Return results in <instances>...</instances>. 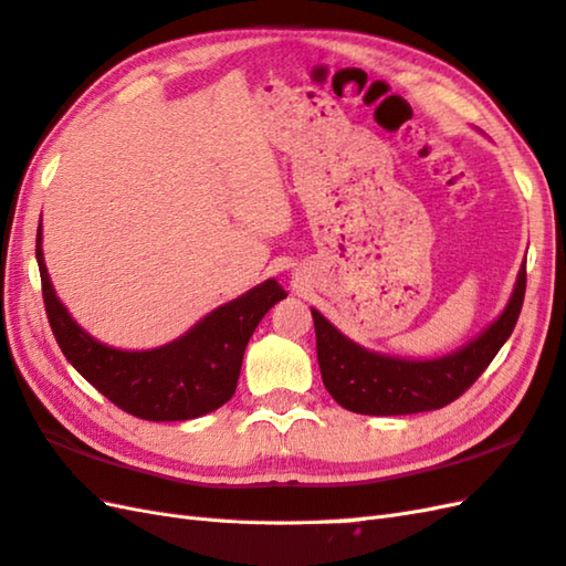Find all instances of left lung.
Returning a JSON list of instances; mask_svg holds the SVG:
<instances>
[{"instance_id":"8db88e82","label":"left lung","mask_w":566,"mask_h":566,"mask_svg":"<svg viewBox=\"0 0 566 566\" xmlns=\"http://www.w3.org/2000/svg\"><path fill=\"white\" fill-rule=\"evenodd\" d=\"M526 294V263L504 313L481 337L444 358L403 360L366 352L311 308L317 364L323 382L339 407L366 416H407L442 409L481 378L510 339Z\"/></svg>"}]
</instances>
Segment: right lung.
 Here are the masks:
<instances>
[{
	"label": "right lung",
	"instance_id": "1",
	"mask_svg": "<svg viewBox=\"0 0 566 566\" xmlns=\"http://www.w3.org/2000/svg\"><path fill=\"white\" fill-rule=\"evenodd\" d=\"M38 227L35 258L48 321L66 360L114 407L143 421H188L220 409L234 395L245 344L284 289L268 280L224 303L186 335L153 352H119L83 332L56 298L42 258Z\"/></svg>",
	"mask_w": 566,
	"mask_h": 566
}]
</instances>
